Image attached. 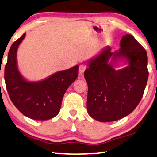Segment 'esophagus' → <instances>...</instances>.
<instances>
[{
    "label": "esophagus",
    "mask_w": 157,
    "mask_h": 157,
    "mask_svg": "<svg viewBox=\"0 0 157 157\" xmlns=\"http://www.w3.org/2000/svg\"><path fill=\"white\" fill-rule=\"evenodd\" d=\"M85 70H86V66L81 64V65L79 66V74H83V72L85 71Z\"/></svg>",
    "instance_id": "34e87169"
}]
</instances>
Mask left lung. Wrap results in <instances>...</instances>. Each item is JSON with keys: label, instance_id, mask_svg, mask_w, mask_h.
I'll use <instances>...</instances> for the list:
<instances>
[{"label": "left lung", "instance_id": "left-lung-1", "mask_svg": "<svg viewBox=\"0 0 157 157\" xmlns=\"http://www.w3.org/2000/svg\"><path fill=\"white\" fill-rule=\"evenodd\" d=\"M120 49L111 52L106 46L87 61L84 77L88 84L87 111L101 122L114 121L134 110L147 86V51L130 34L120 41ZM119 61L128 65L115 68Z\"/></svg>", "mask_w": 157, "mask_h": 157}]
</instances>
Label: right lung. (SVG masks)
<instances>
[{
	"label": "right lung",
	"mask_w": 157,
	"mask_h": 157,
	"mask_svg": "<svg viewBox=\"0 0 157 157\" xmlns=\"http://www.w3.org/2000/svg\"><path fill=\"white\" fill-rule=\"evenodd\" d=\"M25 36L23 34L10 47L5 66V81L14 106L25 117L44 121L55 117L61 109L66 90L77 78L79 66L60 71L38 81H29L19 71L17 51Z\"/></svg>",
	"instance_id": "add662e5"
}]
</instances>
